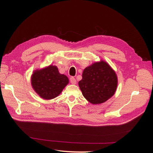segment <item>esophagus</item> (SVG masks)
Segmentation results:
<instances>
[{"instance_id": "34e87169", "label": "esophagus", "mask_w": 153, "mask_h": 153, "mask_svg": "<svg viewBox=\"0 0 153 153\" xmlns=\"http://www.w3.org/2000/svg\"><path fill=\"white\" fill-rule=\"evenodd\" d=\"M70 82L72 84H76V79L74 77H71L70 78Z\"/></svg>"}]
</instances>
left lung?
<instances>
[{"instance_id":"left-lung-1","label":"left lung","mask_w":153,"mask_h":153,"mask_svg":"<svg viewBox=\"0 0 153 153\" xmlns=\"http://www.w3.org/2000/svg\"><path fill=\"white\" fill-rule=\"evenodd\" d=\"M78 85L87 100L92 104H100L114 94L117 78L108 64L101 61L84 69Z\"/></svg>"}]
</instances>
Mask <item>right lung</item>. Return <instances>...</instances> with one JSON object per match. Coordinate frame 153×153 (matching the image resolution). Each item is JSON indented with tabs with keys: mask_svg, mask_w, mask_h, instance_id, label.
<instances>
[{
	"mask_svg": "<svg viewBox=\"0 0 153 153\" xmlns=\"http://www.w3.org/2000/svg\"><path fill=\"white\" fill-rule=\"evenodd\" d=\"M31 79L34 91L45 100L53 99L59 96L69 82L68 77L60 74L55 66L35 71Z\"/></svg>",
	"mask_w": 153,
	"mask_h": 153,
	"instance_id": "right-lung-1",
	"label": "right lung"
}]
</instances>
